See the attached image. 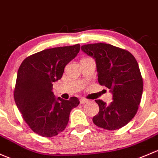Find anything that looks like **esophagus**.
I'll list each match as a JSON object with an SVG mask.
<instances>
[{
    "label": "esophagus",
    "instance_id": "esophagus-1",
    "mask_svg": "<svg viewBox=\"0 0 158 158\" xmlns=\"http://www.w3.org/2000/svg\"><path fill=\"white\" fill-rule=\"evenodd\" d=\"M87 102H88L87 99H85V98H81L80 99V104H84Z\"/></svg>",
    "mask_w": 158,
    "mask_h": 158
}]
</instances>
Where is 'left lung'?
Here are the masks:
<instances>
[{
  "label": "left lung",
  "mask_w": 158,
  "mask_h": 158,
  "mask_svg": "<svg viewBox=\"0 0 158 158\" xmlns=\"http://www.w3.org/2000/svg\"><path fill=\"white\" fill-rule=\"evenodd\" d=\"M81 49L95 59L99 84L113 94L110 104L95 100L99 112L93 123L107 130L120 129L135 117L142 99L143 79L139 64L130 52L110 44H85Z\"/></svg>",
  "instance_id": "8db88e82"
}]
</instances>
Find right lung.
<instances>
[{"instance_id": "add662e5", "label": "right lung", "mask_w": 158, "mask_h": 158, "mask_svg": "<svg viewBox=\"0 0 158 158\" xmlns=\"http://www.w3.org/2000/svg\"><path fill=\"white\" fill-rule=\"evenodd\" d=\"M80 45L53 48L29 56L18 69L14 100L29 128L43 137H53L65 129L79 98H56L53 83L62 77L64 68L79 52Z\"/></svg>"}]
</instances>
